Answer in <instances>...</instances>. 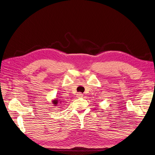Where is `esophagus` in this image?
Segmentation results:
<instances>
[{
	"mask_svg": "<svg viewBox=\"0 0 155 155\" xmlns=\"http://www.w3.org/2000/svg\"><path fill=\"white\" fill-rule=\"evenodd\" d=\"M77 96L78 97V98H82V97L83 96V94L81 93H78L77 95Z\"/></svg>",
	"mask_w": 155,
	"mask_h": 155,
	"instance_id": "esophagus-1",
	"label": "esophagus"
}]
</instances>
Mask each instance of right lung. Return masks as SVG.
I'll list each match as a JSON object with an SVG mask.
<instances>
[{
    "label": "right lung",
    "instance_id": "right-lung-1",
    "mask_svg": "<svg viewBox=\"0 0 155 155\" xmlns=\"http://www.w3.org/2000/svg\"><path fill=\"white\" fill-rule=\"evenodd\" d=\"M52 103H53V104L54 105V106H56V105H57V104H58L59 101H58V100H57V99H55V100H54L52 101Z\"/></svg>",
    "mask_w": 155,
    "mask_h": 155
}]
</instances>
